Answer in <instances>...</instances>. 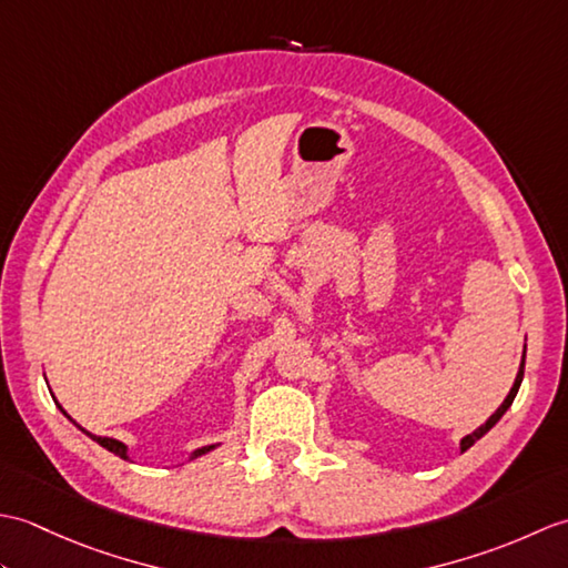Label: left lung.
<instances>
[{
    "instance_id": "left-lung-1",
    "label": "left lung",
    "mask_w": 568,
    "mask_h": 568,
    "mask_svg": "<svg viewBox=\"0 0 568 568\" xmlns=\"http://www.w3.org/2000/svg\"><path fill=\"white\" fill-rule=\"evenodd\" d=\"M525 352H527V346H525ZM523 376H525V354H523V364H520V371H517V378H515V383H513V388H510V393H508V397H505L503 400V405L496 409V413H493L488 419H486V425H480L476 432H470V434H466V437L462 439V452H466L468 446H474L480 437H484L486 432H490L493 427H496V422L508 413V407L513 405V400H515V395H517V390H520V383H523Z\"/></svg>"
}]
</instances>
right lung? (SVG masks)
Masks as SVG:
<instances>
[{
  "mask_svg": "<svg viewBox=\"0 0 568 568\" xmlns=\"http://www.w3.org/2000/svg\"><path fill=\"white\" fill-rule=\"evenodd\" d=\"M60 407V405H58ZM60 413H63L65 417H68V413H65V409L63 407H60ZM72 425H75V422H72ZM80 427V425H78ZM82 429V427H80ZM84 434H88V437L90 439H94V442H98L100 446H104V449L106 452H112V454H116L119 458H129V449H126V444L124 442H119V439H112V437H98V434H90L88 429H82ZM214 446L216 444H210V446H202V449H195V452H192V456L190 458H197V456H202V454H207V452H212L214 449Z\"/></svg>",
  "mask_w": 568,
  "mask_h": 568,
  "instance_id": "right-lung-1",
  "label": "right lung"
}]
</instances>
